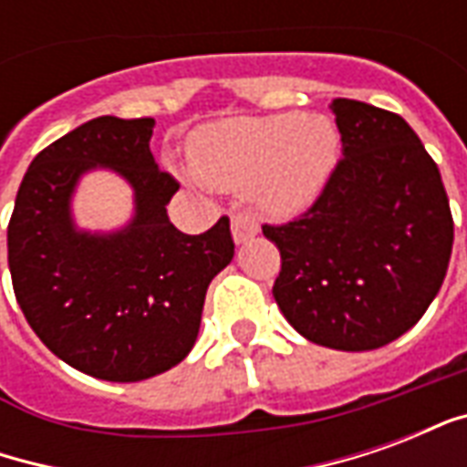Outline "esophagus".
Returning a JSON list of instances; mask_svg holds the SVG:
<instances>
[{
  "label": "esophagus",
  "mask_w": 467,
  "mask_h": 467,
  "mask_svg": "<svg viewBox=\"0 0 467 467\" xmlns=\"http://www.w3.org/2000/svg\"><path fill=\"white\" fill-rule=\"evenodd\" d=\"M260 233V224L250 214H234L233 217V240L234 244H244Z\"/></svg>",
  "instance_id": "esophagus-1"
}]
</instances>
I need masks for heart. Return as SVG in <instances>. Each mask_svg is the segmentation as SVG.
Masks as SVG:
<instances>
[{
    "instance_id": "1",
    "label": "heart",
    "mask_w": 467,
    "mask_h": 467,
    "mask_svg": "<svg viewBox=\"0 0 467 467\" xmlns=\"http://www.w3.org/2000/svg\"><path fill=\"white\" fill-rule=\"evenodd\" d=\"M337 160V124L305 112L227 119L194 142V167L204 182L227 192L250 187L257 207L275 217L307 210L330 182Z\"/></svg>"
}]
</instances>
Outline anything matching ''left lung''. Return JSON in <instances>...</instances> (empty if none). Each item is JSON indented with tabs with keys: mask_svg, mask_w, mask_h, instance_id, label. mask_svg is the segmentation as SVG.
<instances>
[{
	"mask_svg": "<svg viewBox=\"0 0 467 467\" xmlns=\"http://www.w3.org/2000/svg\"><path fill=\"white\" fill-rule=\"evenodd\" d=\"M343 160L307 213L265 224L283 270L273 295L305 340L378 350L418 323L441 290L452 217L438 164L400 115L333 99Z\"/></svg>",
	"mask_w": 467,
	"mask_h": 467,
	"instance_id": "8db88e82",
	"label": "left lung"
}]
</instances>
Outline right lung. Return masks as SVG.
<instances>
[{"label": "right lung", "instance_id": "1", "mask_svg": "<svg viewBox=\"0 0 467 467\" xmlns=\"http://www.w3.org/2000/svg\"><path fill=\"white\" fill-rule=\"evenodd\" d=\"M154 119L97 117L36 154L6 230L16 303L36 337L75 370L140 382L194 348L204 295L233 263L230 220L180 233L167 204L180 190L150 150ZM97 169L133 190V217L115 231L76 224L74 194Z\"/></svg>", "mask_w": 467, "mask_h": 467}]
</instances>
